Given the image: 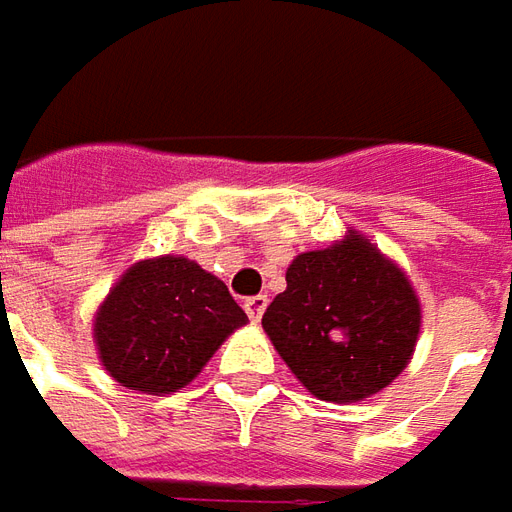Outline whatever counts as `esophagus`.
Wrapping results in <instances>:
<instances>
[{
    "label": "esophagus",
    "mask_w": 512,
    "mask_h": 512,
    "mask_svg": "<svg viewBox=\"0 0 512 512\" xmlns=\"http://www.w3.org/2000/svg\"><path fill=\"white\" fill-rule=\"evenodd\" d=\"M267 303H270V300H267V295L248 297V300H245V311H248L250 320H253V322L262 320V314H264V308H267Z\"/></svg>",
    "instance_id": "obj_1"
}]
</instances>
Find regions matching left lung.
I'll list each match as a JSON object with an SVG mask.
<instances>
[{
    "instance_id": "8db88e82",
    "label": "left lung",
    "mask_w": 512,
    "mask_h": 512,
    "mask_svg": "<svg viewBox=\"0 0 512 512\" xmlns=\"http://www.w3.org/2000/svg\"><path fill=\"white\" fill-rule=\"evenodd\" d=\"M264 333L303 386L328 402L378 394L411 361L422 303L400 264L347 231L286 267V289L267 306Z\"/></svg>"
}]
</instances>
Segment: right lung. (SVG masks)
I'll return each mask as SVG.
<instances>
[{
  "label": "right lung",
  "mask_w": 512,
  "mask_h": 512,
  "mask_svg": "<svg viewBox=\"0 0 512 512\" xmlns=\"http://www.w3.org/2000/svg\"><path fill=\"white\" fill-rule=\"evenodd\" d=\"M245 322L217 275L168 253L132 264L115 281L96 308L93 342L115 383L162 397L198 378Z\"/></svg>",
  "instance_id": "right-lung-1"
}]
</instances>
